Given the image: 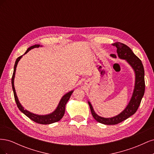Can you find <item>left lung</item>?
<instances>
[{
    "label": "left lung",
    "instance_id": "left-lung-1",
    "mask_svg": "<svg viewBox=\"0 0 154 154\" xmlns=\"http://www.w3.org/2000/svg\"><path fill=\"white\" fill-rule=\"evenodd\" d=\"M117 48V53L121 59L126 60L127 62L132 67L136 73V82L132 98L126 109L119 115L110 118H104L97 116L93 110L90 102H88L93 118L96 121L104 125H116L124 120L127 119L132 115L136 112L145 91V82H144V70L141 60L132 51L127 45L120 42H116L112 44ZM111 57L116 58L114 54H110Z\"/></svg>",
    "mask_w": 154,
    "mask_h": 154
}]
</instances>
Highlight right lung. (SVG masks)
Here are the masks:
<instances>
[{
    "mask_svg": "<svg viewBox=\"0 0 154 154\" xmlns=\"http://www.w3.org/2000/svg\"><path fill=\"white\" fill-rule=\"evenodd\" d=\"M38 47H40V45H32V46H31V47L27 49V51H26V53L24 54H26L31 49H33L35 48H38ZM22 55L20 56V57H19L18 58H17V59L16 60L15 66H14L13 76H12V78H11V84H12V88H13V91L14 97H15V100L16 101V103H17L18 108L19 109V110L22 112L24 113L29 119H31L32 121H33V122H35L37 123L42 124V125H48V124L58 122V121H60L63 118V116L65 114V110H66V105L67 103L68 100H69L70 97H71L72 93L73 92V91L67 93L66 94H65L63 96V97L60 101L59 105L57 108V109H56L53 113H51L50 114L45 115V116H39V115H36V114L31 113L29 111L24 109V108H23L22 106L19 103V101H18V97L16 94L15 87H14V78H15L16 68L17 66V63H18V61L20 60V59L22 58Z\"/></svg>",
    "mask_w": 154,
    "mask_h": 154,
    "instance_id": "obj_1",
    "label": "right lung"
}]
</instances>
